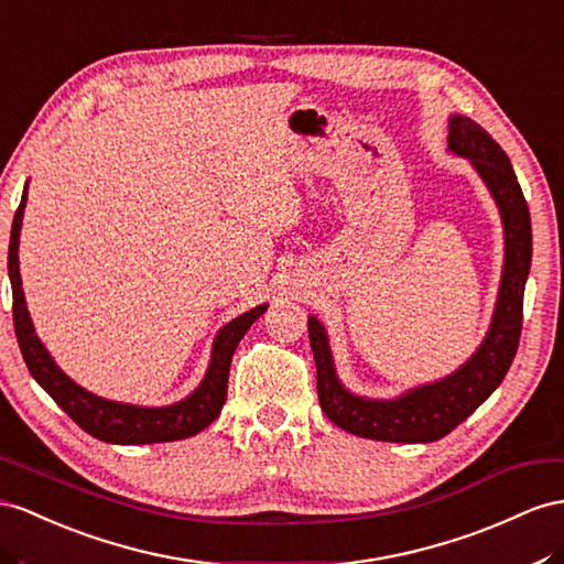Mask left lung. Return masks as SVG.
Instances as JSON below:
<instances>
[{
  "mask_svg": "<svg viewBox=\"0 0 564 564\" xmlns=\"http://www.w3.org/2000/svg\"><path fill=\"white\" fill-rule=\"evenodd\" d=\"M451 152L467 156L494 193L505 226V267L494 324L481 348L453 377L429 383L398 400L357 398L340 386L322 324L310 316V343L316 362V393L326 416L355 436L388 443H431L457 424L496 391L517 355L522 334L524 283L531 267V216L508 154L484 128L453 117L447 133Z\"/></svg>",
  "mask_w": 564,
  "mask_h": 564,
  "instance_id": "1",
  "label": "left lung"
}]
</instances>
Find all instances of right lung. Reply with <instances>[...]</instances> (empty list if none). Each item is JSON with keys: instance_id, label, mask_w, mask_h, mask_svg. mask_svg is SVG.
Segmentation results:
<instances>
[{"instance_id": "add662e5", "label": "right lung", "mask_w": 564, "mask_h": 564, "mask_svg": "<svg viewBox=\"0 0 564 564\" xmlns=\"http://www.w3.org/2000/svg\"><path fill=\"white\" fill-rule=\"evenodd\" d=\"M28 193L23 191L21 205L13 214L11 224V240H9V279H11V293H13V330H17V340L21 355L25 359L28 371L33 379L45 388L50 398L59 405L70 420H74L83 431L90 436L107 441V443H121V445H140V443H166V441H181L187 436H195L202 429H207L216 416L221 414V408L228 393V369L230 359L238 348L240 338L248 334L252 322L264 314L267 305H259L250 312L240 314L238 319L226 324L219 336L214 340L212 362L207 369L205 381L199 383L193 395L176 402L169 408H135L123 405V402H111L105 398H97L85 391L78 383L70 381L66 373L54 365V359L45 350V345L35 336V328L31 324V314L25 310V297L21 288V273H19V234H21V219L25 207Z\"/></svg>"}]
</instances>
